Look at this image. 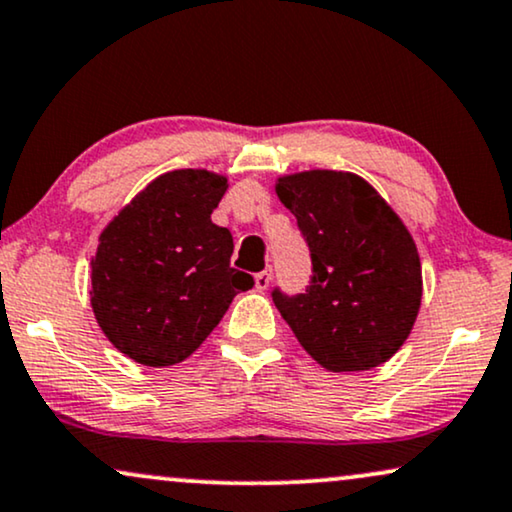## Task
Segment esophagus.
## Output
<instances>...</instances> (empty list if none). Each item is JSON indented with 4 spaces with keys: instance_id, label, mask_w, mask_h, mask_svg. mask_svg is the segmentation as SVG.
I'll list each match as a JSON object with an SVG mask.
<instances>
[{
    "instance_id": "1",
    "label": "esophagus",
    "mask_w": 512,
    "mask_h": 512,
    "mask_svg": "<svg viewBox=\"0 0 512 512\" xmlns=\"http://www.w3.org/2000/svg\"><path fill=\"white\" fill-rule=\"evenodd\" d=\"M271 269H264V271H260V274H255V288L257 290H267L269 288V283H271Z\"/></svg>"
}]
</instances>
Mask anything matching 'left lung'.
<instances>
[{
	"instance_id": "left-lung-1",
	"label": "left lung",
	"mask_w": 512,
	"mask_h": 512,
	"mask_svg": "<svg viewBox=\"0 0 512 512\" xmlns=\"http://www.w3.org/2000/svg\"><path fill=\"white\" fill-rule=\"evenodd\" d=\"M312 252L307 293L274 290V304L316 364L359 373L385 364L409 338L423 297L413 238L378 191L352 172L276 179Z\"/></svg>"
}]
</instances>
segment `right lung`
<instances>
[{"label":"right lung","instance_id":"obj_1","mask_svg":"<svg viewBox=\"0 0 512 512\" xmlns=\"http://www.w3.org/2000/svg\"><path fill=\"white\" fill-rule=\"evenodd\" d=\"M224 174L174 170L155 177L115 215L92 257L96 323L137 364L191 357L252 276L231 267L234 238L212 222Z\"/></svg>","mask_w":512,"mask_h":512}]
</instances>
